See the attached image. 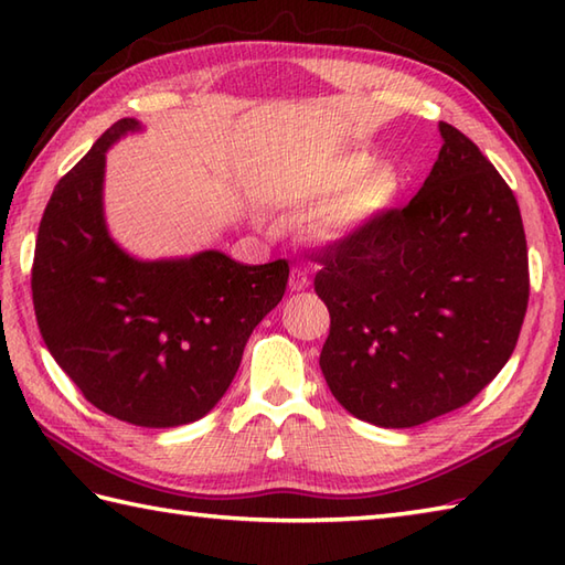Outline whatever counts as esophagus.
<instances>
[{
	"instance_id": "1",
	"label": "esophagus",
	"mask_w": 565,
	"mask_h": 565,
	"mask_svg": "<svg viewBox=\"0 0 565 565\" xmlns=\"http://www.w3.org/2000/svg\"><path fill=\"white\" fill-rule=\"evenodd\" d=\"M308 286H310L308 271L301 269V267H296V269L291 271V289H294V291H303V289H308Z\"/></svg>"
}]
</instances>
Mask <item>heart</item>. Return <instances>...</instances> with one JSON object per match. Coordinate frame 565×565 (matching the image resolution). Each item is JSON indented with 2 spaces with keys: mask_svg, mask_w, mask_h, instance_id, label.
I'll use <instances>...</instances> for the list:
<instances>
[{
  "mask_svg": "<svg viewBox=\"0 0 565 565\" xmlns=\"http://www.w3.org/2000/svg\"><path fill=\"white\" fill-rule=\"evenodd\" d=\"M398 189V174L376 164L364 150L340 152L296 179L294 201L310 209L306 233L320 243H338L362 231L388 206Z\"/></svg>",
  "mask_w": 565,
  "mask_h": 565,
  "instance_id": "obj_1",
  "label": "heart"
}]
</instances>
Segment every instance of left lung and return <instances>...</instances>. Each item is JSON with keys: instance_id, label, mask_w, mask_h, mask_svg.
I'll list each match as a JSON object with an SVG mask.
<instances>
[{"instance_id": "obj_1", "label": "left lung", "mask_w": 565, "mask_h": 565, "mask_svg": "<svg viewBox=\"0 0 565 565\" xmlns=\"http://www.w3.org/2000/svg\"><path fill=\"white\" fill-rule=\"evenodd\" d=\"M439 158L403 209L320 247L330 310L320 369L334 398L379 427L471 403L518 344L530 262L518 199L471 138L439 124Z\"/></svg>"}]
</instances>
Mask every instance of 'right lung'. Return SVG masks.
Masks as SVG:
<instances>
[{"label":"right lung","instance_id":"add662e5","mask_svg":"<svg viewBox=\"0 0 565 565\" xmlns=\"http://www.w3.org/2000/svg\"><path fill=\"white\" fill-rule=\"evenodd\" d=\"M121 118L60 179L31 269L35 320L94 407L140 427L194 423L223 398L259 320L281 301L289 262L223 252L138 262L106 233L104 152L138 130Z\"/></svg>","mask_w":565,"mask_h":565}]
</instances>
